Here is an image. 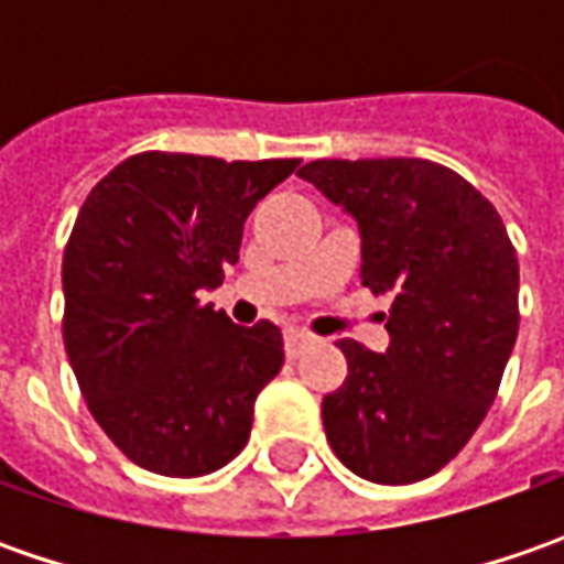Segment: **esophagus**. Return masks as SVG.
I'll return each instance as SVG.
<instances>
[{
	"mask_svg": "<svg viewBox=\"0 0 564 564\" xmlns=\"http://www.w3.org/2000/svg\"><path fill=\"white\" fill-rule=\"evenodd\" d=\"M311 341H314V336L304 333V329H285V355H289V358H297Z\"/></svg>",
	"mask_w": 564,
	"mask_h": 564,
	"instance_id": "34e87169",
	"label": "esophagus"
}]
</instances>
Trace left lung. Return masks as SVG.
I'll return each mask as SVG.
<instances>
[{"instance_id": "8db88e82", "label": "left lung", "mask_w": 564, "mask_h": 564, "mask_svg": "<svg viewBox=\"0 0 564 564\" xmlns=\"http://www.w3.org/2000/svg\"><path fill=\"white\" fill-rule=\"evenodd\" d=\"M358 219L360 282L392 294L389 348H338L348 377L323 399L338 462L414 484L474 436L518 338V257L496 206L430 160H316L297 172Z\"/></svg>"}]
</instances>
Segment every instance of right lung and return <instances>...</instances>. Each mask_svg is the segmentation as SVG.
I'll return each instance as SVG.
<instances>
[{
    "mask_svg": "<svg viewBox=\"0 0 564 564\" xmlns=\"http://www.w3.org/2000/svg\"><path fill=\"white\" fill-rule=\"evenodd\" d=\"M301 160L138 153L99 182L62 257V338L94 421L165 477L226 467L282 370V333L235 326L197 292L238 263L250 209Z\"/></svg>",
    "mask_w": 564,
    "mask_h": 564,
    "instance_id": "add662e5",
    "label": "right lung"
}]
</instances>
